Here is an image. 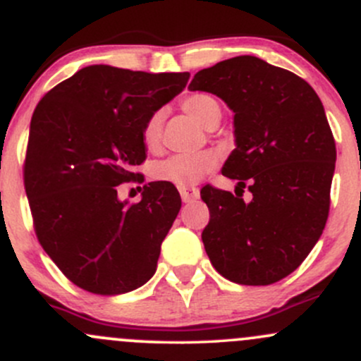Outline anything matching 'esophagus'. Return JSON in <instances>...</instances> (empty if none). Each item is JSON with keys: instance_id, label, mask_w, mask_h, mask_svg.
Segmentation results:
<instances>
[{"instance_id": "esophagus-1", "label": "esophagus", "mask_w": 361, "mask_h": 361, "mask_svg": "<svg viewBox=\"0 0 361 361\" xmlns=\"http://www.w3.org/2000/svg\"><path fill=\"white\" fill-rule=\"evenodd\" d=\"M180 195H181V200L187 204V202H193V200L199 199L200 192H199V188H195V187H180Z\"/></svg>"}]
</instances>
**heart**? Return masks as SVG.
Listing matches in <instances>:
<instances>
[{"label":"heart","instance_id":"obj_1","mask_svg":"<svg viewBox=\"0 0 361 361\" xmlns=\"http://www.w3.org/2000/svg\"><path fill=\"white\" fill-rule=\"evenodd\" d=\"M181 109L202 123L205 128H212L221 120L223 108L216 96L209 92H193L181 99ZM161 113H152L142 126V140L145 147L156 150L161 144ZM217 166V154L212 150H200L193 154H174L156 162L152 176L157 181L171 183L174 187H190L199 183L202 178Z\"/></svg>","mask_w":361,"mask_h":361}]
</instances>
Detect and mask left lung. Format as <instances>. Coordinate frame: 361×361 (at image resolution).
<instances>
[{
    "label": "left lung",
    "instance_id": "obj_1",
    "mask_svg": "<svg viewBox=\"0 0 361 361\" xmlns=\"http://www.w3.org/2000/svg\"><path fill=\"white\" fill-rule=\"evenodd\" d=\"M188 89L216 94L235 113L236 149L223 174L238 180L237 195L202 188L211 212L205 252L233 283H277L300 267L326 228L336 142L322 102L302 77L255 56L200 70Z\"/></svg>",
    "mask_w": 361,
    "mask_h": 361
}]
</instances>
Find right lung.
Returning a JSON list of instances; mask_svg holds the SVG:
<instances>
[{
	"label": "right lung",
	"mask_w": 361,
	"mask_h": 361,
	"mask_svg": "<svg viewBox=\"0 0 361 361\" xmlns=\"http://www.w3.org/2000/svg\"><path fill=\"white\" fill-rule=\"evenodd\" d=\"M183 73L85 66L39 101L30 121L23 185L39 243L73 284L94 295L137 290L154 276L161 243L181 207L164 181L142 200L118 185L144 178L142 126L185 89Z\"/></svg>",
	"instance_id": "1"
}]
</instances>
